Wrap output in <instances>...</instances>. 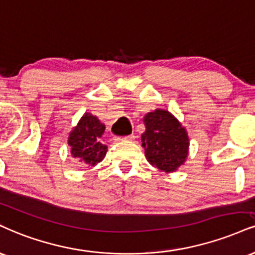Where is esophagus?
<instances>
[{"label": "esophagus", "instance_id": "esophagus-1", "mask_svg": "<svg viewBox=\"0 0 255 255\" xmlns=\"http://www.w3.org/2000/svg\"><path fill=\"white\" fill-rule=\"evenodd\" d=\"M135 139V135H133V134H130V135H127V136H124V137H118L116 140H120V141H133Z\"/></svg>", "mask_w": 255, "mask_h": 255}]
</instances>
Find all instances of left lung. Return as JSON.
Instances as JSON below:
<instances>
[{
  "instance_id": "1",
  "label": "left lung",
  "mask_w": 255,
  "mask_h": 255,
  "mask_svg": "<svg viewBox=\"0 0 255 255\" xmlns=\"http://www.w3.org/2000/svg\"><path fill=\"white\" fill-rule=\"evenodd\" d=\"M146 130L141 135L147 161L164 172H173L185 162L189 136L185 128L167 110L155 109L143 118Z\"/></svg>"
}]
</instances>
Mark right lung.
Returning a JSON list of instances; mask_svg holds the SVG:
<instances>
[{
  "label": "right lung",
  "instance_id": "1",
  "mask_svg": "<svg viewBox=\"0 0 255 255\" xmlns=\"http://www.w3.org/2000/svg\"><path fill=\"white\" fill-rule=\"evenodd\" d=\"M106 126L101 124L97 116L85 113L78 125L69 134V143L72 157L81 159L85 164L95 165L103 160L108 147L103 143Z\"/></svg>",
  "mask_w": 255,
  "mask_h": 255
}]
</instances>
